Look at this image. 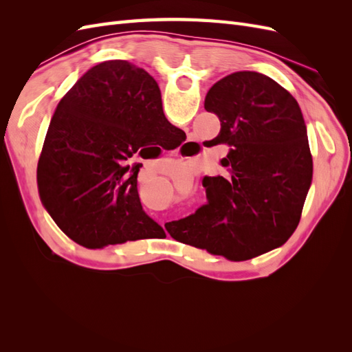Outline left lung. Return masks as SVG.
Listing matches in <instances>:
<instances>
[{"label":"left lung","instance_id":"obj_1","mask_svg":"<svg viewBox=\"0 0 352 352\" xmlns=\"http://www.w3.org/2000/svg\"><path fill=\"white\" fill-rule=\"evenodd\" d=\"M204 109L220 120L212 145L229 146V177H206L207 204L166 223L176 241L250 260L283 245L296 229L313 162L300 105L278 82L236 72L216 82Z\"/></svg>","mask_w":352,"mask_h":352}]
</instances>
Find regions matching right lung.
<instances>
[{
    "instance_id": "obj_1",
    "label": "right lung",
    "mask_w": 352,
    "mask_h": 352,
    "mask_svg": "<svg viewBox=\"0 0 352 352\" xmlns=\"http://www.w3.org/2000/svg\"><path fill=\"white\" fill-rule=\"evenodd\" d=\"M185 136L166 119L151 74L124 60L100 63L52 116L38 162L41 199L82 247L164 235L141 206L136 177L142 164L123 163L148 145L173 150Z\"/></svg>"
}]
</instances>
